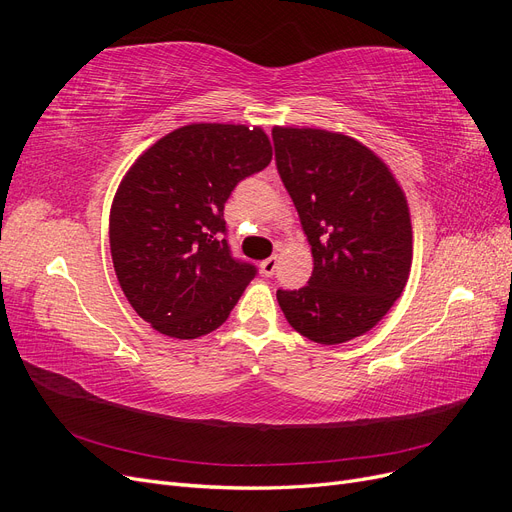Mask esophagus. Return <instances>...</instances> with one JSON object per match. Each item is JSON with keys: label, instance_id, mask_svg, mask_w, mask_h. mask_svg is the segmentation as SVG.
Here are the masks:
<instances>
[{"label": "esophagus", "instance_id": "esophagus-1", "mask_svg": "<svg viewBox=\"0 0 512 512\" xmlns=\"http://www.w3.org/2000/svg\"><path fill=\"white\" fill-rule=\"evenodd\" d=\"M277 265H280V260H277V256H271V258L260 262V271H262V275H265V277H271V275H275Z\"/></svg>", "mask_w": 512, "mask_h": 512}]
</instances>
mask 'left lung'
<instances>
[{
	"label": "left lung",
	"instance_id": "obj_1",
	"mask_svg": "<svg viewBox=\"0 0 512 512\" xmlns=\"http://www.w3.org/2000/svg\"><path fill=\"white\" fill-rule=\"evenodd\" d=\"M275 162L312 245L307 286L277 290L290 327L335 346L374 329L412 267L406 194L374 151L316 128H273Z\"/></svg>",
	"mask_w": 512,
	"mask_h": 512
}]
</instances>
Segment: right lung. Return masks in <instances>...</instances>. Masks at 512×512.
Listing matches in <instances>:
<instances>
[{
  "label": "right lung",
  "instance_id": "add662e5",
  "mask_svg": "<svg viewBox=\"0 0 512 512\" xmlns=\"http://www.w3.org/2000/svg\"><path fill=\"white\" fill-rule=\"evenodd\" d=\"M271 158L262 128L190 123L121 179L108 224L113 267L134 312L162 335L215 331L254 280L256 267L230 254L224 205Z\"/></svg>",
  "mask_w": 512,
  "mask_h": 512
}]
</instances>
